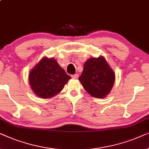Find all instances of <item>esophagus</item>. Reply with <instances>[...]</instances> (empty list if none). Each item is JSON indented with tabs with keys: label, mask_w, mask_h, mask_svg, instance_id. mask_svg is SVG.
<instances>
[{
	"label": "esophagus",
	"mask_w": 149,
	"mask_h": 149,
	"mask_svg": "<svg viewBox=\"0 0 149 149\" xmlns=\"http://www.w3.org/2000/svg\"><path fill=\"white\" fill-rule=\"evenodd\" d=\"M71 78H75V79L78 78V75L77 74V73H76V74L71 75Z\"/></svg>",
	"instance_id": "obj_1"
}]
</instances>
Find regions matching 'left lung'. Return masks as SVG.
<instances>
[{
	"label": "left lung",
	"instance_id": "obj_1",
	"mask_svg": "<svg viewBox=\"0 0 149 149\" xmlns=\"http://www.w3.org/2000/svg\"><path fill=\"white\" fill-rule=\"evenodd\" d=\"M87 93L97 98H104L114 83L115 74L104 57L92 58L85 63L79 78Z\"/></svg>",
	"mask_w": 149,
	"mask_h": 149
}]
</instances>
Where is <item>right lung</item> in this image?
<instances>
[{"label":"right lung","instance_id":"add662e5","mask_svg":"<svg viewBox=\"0 0 149 149\" xmlns=\"http://www.w3.org/2000/svg\"><path fill=\"white\" fill-rule=\"evenodd\" d=\"M70 78L54 58H43L29 73L33 92L43 99L52 97L62 91Z\"/></svg>","mask_w":149,"mask_h":149}]
</instances>
